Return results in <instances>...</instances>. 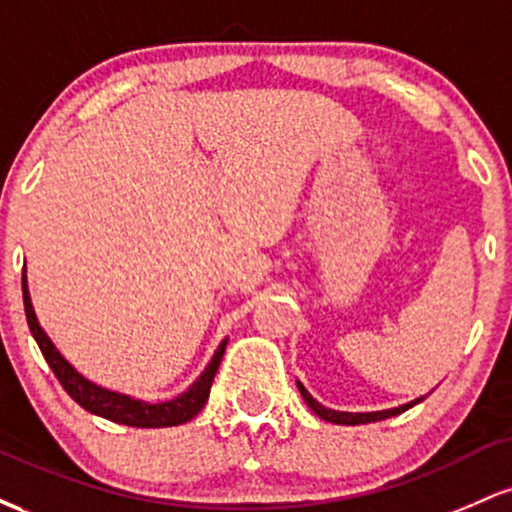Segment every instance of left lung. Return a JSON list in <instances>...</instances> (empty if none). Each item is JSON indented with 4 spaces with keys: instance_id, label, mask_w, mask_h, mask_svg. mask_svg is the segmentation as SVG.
Returning <instances> with one entry per match:
<instances>
[{
    "instance_id": "8db88e82",
    "label": "left lung",
    "mask_w": 512,
    "mask_h": 512,
    "mask_svg": "<svg viewBox=\"0 0 512 512\" xmlns=\"http://www.w3.org/2000/svg\"><path fill=\"white\" fill-rule=\"evenodd\" d=\"M298 385V392H301V397L305 399V404H308L310 409L315 411L320 419L330 421V424H339V426H358V424H373V421H383V419H390V416H397L402 414V411H407L414 407V404L424 402V397H416L414 402H407L402 404V407H392V409H383V411H337V409H327L322 407L317 399L310 395L308 390H305L301 380H296Z\"/></svg>"
}]
</instances>
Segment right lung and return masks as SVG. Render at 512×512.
I'll use <instances>...</instances> for the list:
<instances>
[{"mask_svg": "<svg viewBox=\"0 0 512 512\" xmlns=\"http://www.w3.org/2000/svg\"><path fill=\"white\" fill-rule=\"evenodd\" d=\"M21 289H23V308H26V320H28V327H31L33 339L38 342L45 361H48L52 373L57 375L60 385L67 390V395L72 397L79 407H84L86 411H91V414L96 416H103V419L108 421H115V424H125L134 428H168V426L187 424V421L195 419L199 411H202L204 404H207L211 383H214V375L216 370H219V363L223 358V351H226L228 339H223V342L216 346L214 356H211L207 368L202 370V375H199L195 383L187 387L185 392H180V395L173 399H166V402H144V399L125 395V392L108 390V387H101L84 378V375H81L79 370H76L72 363L60 354V349L52 344L48 332L40 327L31 303V291H28L26 267H23Z\"/></svg>", "mask_w": 512, "mask_h": 512, "instance_id": "1", "label": "right lung"}]
</instances>
